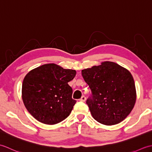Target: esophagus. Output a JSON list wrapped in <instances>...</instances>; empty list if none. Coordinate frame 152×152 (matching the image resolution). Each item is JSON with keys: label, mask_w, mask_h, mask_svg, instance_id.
Wrapping results in <instances>:
<instances>
[{"label": "esophagus", "mask_w": 152, "mask_h": 152, "mask_svg": "<svg viewBox=\"0 0 152 152\" xmlns=\"http://www.w3.org/2000/svg\"><path fill=\"white\" fill-rule=\"evenodd\" d=\"M86 100V96H82V97H81V99H80V101H81V102H85Z\"/></svg>", "instance_id": "1"}]
</instances>
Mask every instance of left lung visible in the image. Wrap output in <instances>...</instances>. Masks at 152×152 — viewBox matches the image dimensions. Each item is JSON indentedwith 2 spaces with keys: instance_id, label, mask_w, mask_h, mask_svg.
<instances>
[{
  "instance_id": "obj_1",
  "label": "left lung",
  "mask_w": 152,
  "mask_h": 152,
  "mask_svg": "<svg viewBox=\"0 0 152 152\" xmlns=\"http://www.w3.org/2000/svg\"><path fill=\"white\" fill-rule=\"evenodd\" d=\"M91 91L86 101L93 118L106 125L118 124L130 114L136 101L129 71L110 61L82 70Z\"/></svg>"
}]
</instances>
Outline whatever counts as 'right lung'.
Returning <instances> with one entry per match:
<instances>
[{"label": "right lung", "instance_id": "add662e5", "mask_svg": "<svg viewBox=\"0 0 152 152\" xmlns=\"http://www.w3.org/2000/svg\"><path fill=\"white\" fill-rule=\"evenodd\" d=\"M76 73L56 64H44L30 71L22 85V99L28 112L44 124H56L66 119L76 102L68 84Z\"/></svg>", "mask_w": 152, "mask_h": 152}]
</instances>
